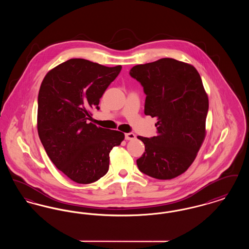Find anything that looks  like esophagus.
Instances as JSON below:
<instances>
[{"mask_svg": "<svg viewBox=\"0 0 249 249\" xmlns=\"http://www.w3.org/2000/svg\"><path fill=\"white\" fill-rule=\"evenodd\" d=\"M135 137H136V136H135L134 133H131V132L125 133V139H126V140H134Z\"/></svg>", "mask_w": 249, "mask_h": 249, "instance_id": "obj_1", "label": "esophagus"}]
</instances>
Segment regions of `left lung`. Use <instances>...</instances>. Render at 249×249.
<instances>
[{
	"label": "left lung",
	"instance_id": "1",
	"mask_svg": "<svg viewBox=\"0 0 249 249\" xmlns=\"http://www.w3.org/2000/svg\"><path fill=\"white\" fill-rule=\"evenodd\" d=\"M146 95L144 115L156 118L157 136H138L144 153L136 162L142 174L172 179L194 161L205 136L208 97L198 71L188 63L164 58L130 69Z\"/></svg>",
	"mask_w": 249,
	"mask_h": 249
}]
</instances>
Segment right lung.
<instances>
[{
  "label": "right lung",
  "mask_w": 249,
  "mask_h": 249,
  "mask_svg": "<svg viewBox=\"0 0 249 249\" xmlns=\"http://www.w3.org/2000/svg\"><path fill=\"white\" fill-rule=\"evenodd\" d=\"M88 59H71L48 71L38 94L37 129L51 161L78 184L103 178L109 153L124 140L119 130L97 127L90 110L121 71Z\"/></svg>",
  "instance_id": "obj_1"
}]
</instances>
